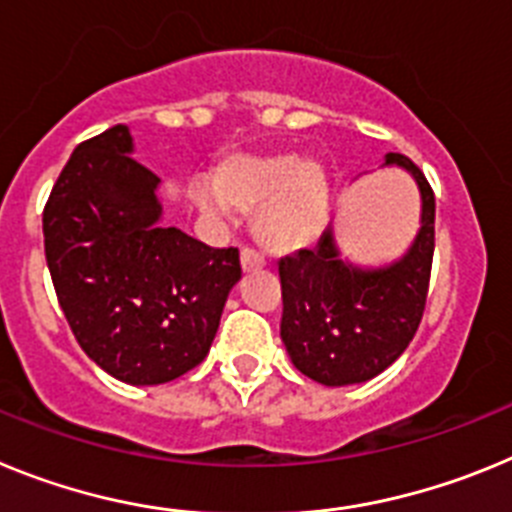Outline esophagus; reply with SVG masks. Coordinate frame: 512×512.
<instances>
[{
  "instance_id": "1",
  "label": "esophagus",
  "mask_w": 512,
  "mask_h": 512,
  "mask_svg": "<svg viewBox=\"0 0 512 512\" xmlns=\"http://www.w3.org/2000/svg\"><path fill=\"white\" fill-rule=\"evenodd\" d=\"M241 266L243 271H259L264 266V256L253 248H243L241 251Z\"/></svg>"
}]
</instances>
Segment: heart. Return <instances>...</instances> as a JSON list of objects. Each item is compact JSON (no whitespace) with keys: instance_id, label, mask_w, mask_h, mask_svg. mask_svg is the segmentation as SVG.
I'll list each match as a JSON object with an SVG mask.
<instances>
[{"instance_id":"b5f03b06","label":"heart","mask_w":512,"mask_h":512,"mask_svg":"<svg viewBox=\"0 0 512 512\" xmlns=\"http://www.w3.org/2000/svg\"><path fill=\"white\" fill-rule=\"evenodd\" d=\"M197 202L210 212H256V235L274 251L310 243L328 210V179L312 161L289 153L228 156L212 171V189H197Z\"/></svg>"}]
</instances>
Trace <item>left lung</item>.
Instances as JSON below:
<instances>
[{"label": "left lung", "mask_w": 512, "mask_h": 512, "mask_svg": "<svg viewBox=\"0 0 512 512\" xmlns=\"http://www.w3.org/2000/svg\"><path fill=\"white\" fill-rule=\"evenodd\" d=\"M384 166H400L418 182L420 230L402 259L361 269L341 259L333 230L315 248L279 261L282 341L305 377L343 387L382 374L413 341L423 320L433 246L436 197L423 171L402 153H387Z\"/></svg>", "instance_id": "1"}]
</instances>
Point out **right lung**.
I'll use <instances>...</instances> for the list:
<instances>
[{"instance_id":"1","label":"right lung","mask_w":512,"mask_h":512,"mask_svg":"<svg viewBox=\"0 0 512 512\" xmlns=\"http://www.w3.org/2000/svg\"><path fill=\"white\" fill-rule=\"evenodd\" d=\"M130 153L125 125L76 146L45 202V261L84 354L120 382L164 384L207 356L241 259L161 228V179Z\"/></svg>"}]
</instances>
